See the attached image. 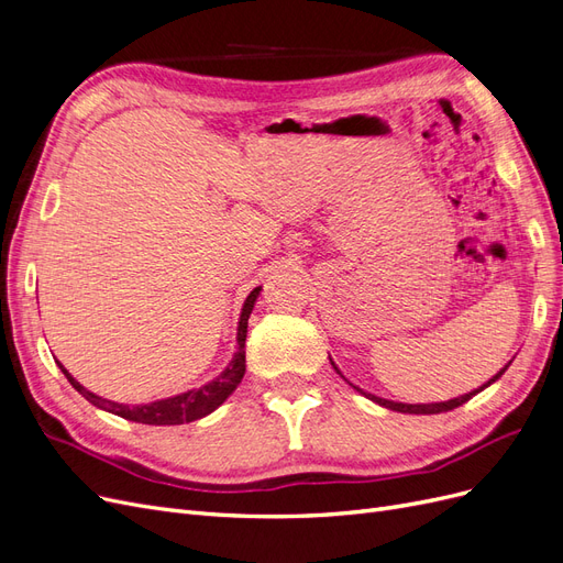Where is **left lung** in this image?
Here are the masks:
<instances>
[{
  "label": "left lung",
  "instance_id": "1",
  "mask_svg": "<svg viewBox=\"0 0 563 563\" xmlns=\"http://www.w3.org/2000/svg\"><path fill=\"white\" fill-rule=\"evenodd\" d=\"M333 364V362H331ZM335 366V364H333ZM509 366V364H507ZM507 366L500 371V373H496V376H493L484 387H488L490 383H496L503 373L507 371ZM338 371V368H335ZM484 387H479V389H474V391H470V395H463V397H457V399H449V401H441V404H399V401H387V399H380V397H373V395H366V391H362V395H366L368 399H373L376 404H380V406H385V408H389V411H399V413H444V411H453V408H457V406H463L465 401H470L476 391H482Z\"/></svg>",
  "mask_w": 563,
  "mask_h": 563
}]
</instances>
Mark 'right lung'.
<instances>
[{
  "mask_svg": "<svg viewBox=\"0 0 563 563\" xmlns=\"http://www.w3.org/2000/svg\"><path fill=\"white\" fill-rule=\"evenodd\" d=\"M261 288H253L251 296L244 302L242 310V319H240V331H236V352L234 360L230 362V366L220 373L216 380H211L209 385H201L199 389H190L185 395L172 397V399H162V401H152V404H143V406H126V404H117V401H108L103 397H96L93 391L84 389L70 373H67L60 366V371L65 373V378L70 380V385L79 391V395L87 397L93 406L103 408L108 413H114L124 420H133V422H143V424H183V422H192L199 420L203 416H209L211 411L223 404L232 391L236 389V385L242 383L244 371H246V327H249V314L253 310V302L258 298Z\"/></svg>",
  "mask_w": 563,
  "mask_h": 563,
  "instance_id": "right-lung-1",
  "label": "right lung"
}]
</instances>
